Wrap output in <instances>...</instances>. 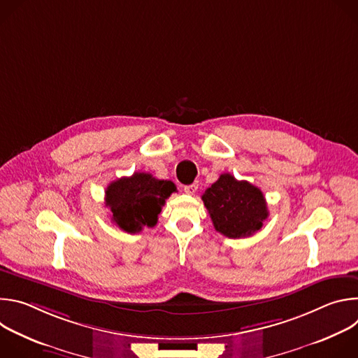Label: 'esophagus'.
Here are the masks:
<instances>
[{"label": "esophagus", "mask_w": 358, "mask_h": 358, "mask_svg": "<svg viewBox=\"0 0 358 358\" xmlns=\"http://www.w3.org/2000/svg\"><path fill=\"white\" fill-rule=\"evenodd\" d=\"M198 188V184H189V185H185L184 187V191L188 194V195H194L195 191Z\"/></svg>", "instance_id": "esophagus-1"}]
</instances>
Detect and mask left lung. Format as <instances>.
<instances>
[{
    "label": "left lung",
    "mask_w": 358,
    "mask_h": 358,
    "mask_svg": "<svg viewBox=\"0 0 358 358\" xmlns=\"http://www.w3.org/2000/svg\"><path fill=\"white\" fill-rule=\"evenodd\" d=\"M215 231L228 238H246L258 232L268 218L262 191L248 181L224 173L202 194Z\"/></svg>",
    "instance_id": "8db88e82"
}]
</instances>
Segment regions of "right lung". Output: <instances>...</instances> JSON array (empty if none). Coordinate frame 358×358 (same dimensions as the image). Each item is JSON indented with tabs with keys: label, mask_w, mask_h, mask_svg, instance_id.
Masks as SVG:
<instances>
[{
	"label": "right lung",
	"mask_w": 358,
	"mask_h": 358,
	"mask_svg": "<svg viewBox=\"0 0 358 358\" xmlns=\"http://www.w3.org/2000/svg\"><path fill=\"white\" fill-rule=\"evenodd\" d=\"M177 191L174 182L157 180L148 173H134L110 182L105 202L112 213V221L129 234L157 224L166 199Z\"/></svg>",
	"instance_id": "1"
}]
</instances>
